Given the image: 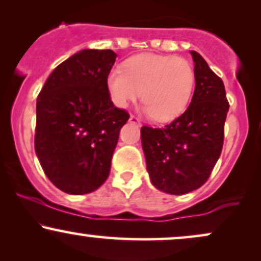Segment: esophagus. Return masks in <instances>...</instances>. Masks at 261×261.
<instances>
[{
  "label": "esophagus",
  "mask_w": 261,
  "mask_h": 261,
  "mask_svg": "<svg viewBox=\"0 0 261 261\" xmlns=\"http://www.w3.org/2000/svg\"><path fill=\"white\" fill-rule=\"evenodd\" d=\"M130 122H133V124H136V125H141V121H140V119L139 118H136V117H134V115H131L130 117V120H128Z\"/></svg>",
  "instance_id": "obj_1"
}]
</instances>
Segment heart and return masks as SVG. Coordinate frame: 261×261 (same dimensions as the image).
Listing matches in <instances>:
<instances>
[{"label":"heart","instance_id":"heart-1","mask_svg":"<svg viewBox=\"0 0 261 261\" xmlns=\"http://www.w3.org/2000/svg\"><path fill=\"white\" fill-rule=\"evenodd\" d=\"M194 80V69L187 59L144 53L128 58L124 69L113 68L107 89L119 108H126L142 95L143 112L158 121H169L186 109Z\"/></svg>","mask_w":261,"mask_h":261}]
</instances>
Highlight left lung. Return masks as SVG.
Instances as JSON below:
<instances>
[{
	"label": "left lung",
	"instance_id": "8db88e82",
	"mask_svg": "<svg viewBox=\"0 0 261 261\" xmlns=\"http://www.w3.org/2000/svg\"><path fill=\"white\" fill-rule=\"evenodd\" d=\"M191 55L196 87L186 112L163 128H141L150 182L176 196L192 192L209 178L221 154L230 108L222 80L198 52Z\"/></svg>",
	"mask_w": 261,
	"mask_h": 261
}]
</instances>
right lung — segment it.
<instances>
[{
    "label": "right lung",
    "instance_id": "add662e5",
    "mask_svg": "<svg viewBox=\"0 0 261 261\" xmlns=\"http://www.w3.org/2000/svg\"><path fill=\"white\" fill-rule=\"evenodd\" d=\"M115 58L112 49L79 51L52 71L37 97L36 155L65 193H91L108 178L119 133L130 118L107 89Z\"/></svg>",
    "mask_w": 261,
    "mask_h": 261
}]
</instances>
